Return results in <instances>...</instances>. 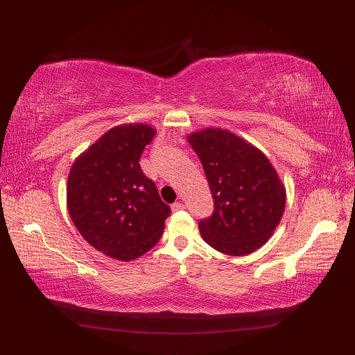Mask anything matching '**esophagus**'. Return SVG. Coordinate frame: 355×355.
Masks as SVG:
<instances>
[{
	"label": "esophagus",
	"instance_id": "1",
	"mask_svg": "<svg viewBox=\"0 0 355 355\" xmlns=\"http://www.w3.org/2000/svg\"><path fill=\"white\" fill-rule=\"evenodd\" d=\"M171 209L173 210V212H178V210H183V209H184V205H183L182 201H175V202H173V205L171 206Z\"/></svg>",
	"mask_w": 355,
	"mask_h": 355
}]
</instances>
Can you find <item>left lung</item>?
Instances as JSON below:
<instances>
[{
  "label": "left lung",
  "instance_id": "1",
  "mask_svg": "<svg viewBox=\"0 0 355 355\" xmlns=\"http://www.w3.org/2000/svg\"><path fill=\"white\" fill-rule=\"evenodd\" d=\"M214 198L212 216L201 220V238L215 250L245 256L273 235L285 210L286 192L273 164L252 143L221 128L187 135Z\"/></svg>",
  "mask_w": 355,
  "mask_h": 355
}]
</instances>
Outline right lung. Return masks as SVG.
<instances>
[{
    "label": "right lung",
    "mask_w": 355,
    "mask_h": 355,
    "mask_svg": "<svg viewBox=\"0 0 355 355\" xmlns=\"http://www.w3.org/2000/svg\"><path fill=\"white\" fill-rule=\"evenodd\" d=\"M155 137L146 123L111 128L74 160L67 207L89 245L119 261H132L160 241L171 207L140 168V155Z\"/></svg>",
    "instance_id": "right-lung-1"
}]
</instances>
